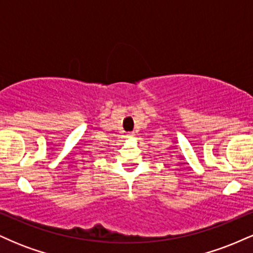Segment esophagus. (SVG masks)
<instances>
[{
  "label": "esophagus",
  "instance_id": "obj_1",
  "mask_svg": "<svg viewBox=\"0 0 253 253\" xmlns=\"http://www.w3.org/2000/svg\"><path fill=\"white\" fill-rule=\"evenodd\" d=\"M135 134L133 132H130V133H127V138H133V136H134Z\"/></svg>",
  "mask_w": 253,
  "mask_h": 253
}]
</instances>
